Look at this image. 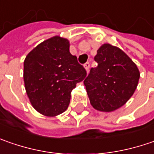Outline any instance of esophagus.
<instances>
[{
  "instance_id": "esophagus-1",
  "label": "esophagus",
  "mask_w": 154,
  "mask_h": 154,
  "mask_svg": "<svg viewBox=\"0 0 154 154\" xmlns=\"http://www.w3.org/2000/svg\"><path fill=\"white\" fill-rule=\"evenodd\" d=\"M90 62H86L85 64H84V68H85V70H87V71H89V69H90Z\"/></svg>"
}]
</instances>
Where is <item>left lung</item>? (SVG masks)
I'll return each instance as SVG.
<instances>
[{"instance_id": "1", "label": "left lung", "mask_w": 154, "mask_h": 154, "mask_svg": "<svg viewBox=\"0 0 154 154\" xmlns=\"http://www.w3.org/2000/svg\"><path fill=\"white\" fill-rule=\"evenodd\" d=\"M95 61L97 66L90 69L84 81L90 104L97 110H116L134 93L140 71L123 51L109 44L97 50Z\"/></svg>"}]
</instances>
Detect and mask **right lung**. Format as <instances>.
Instances as JSON below:
<instances>
[{
  "instance_id": "add662e5",
  "label": "right lung",
  "mask_w": 154,
  "mask_h": 154,
  "mask_svg": "<svg viewBox=\"0 0 154 154\" xmlns=\"http://www.w3.org/2000/svg\"><path fill=\"white\" fill-rule=\"evenodd\" d=\"M87 73L70 52L69 40L48 38L27 54L24 61V83L32 107L46 116L67 109L70 93Z\"/></svg>"
}]
</instances>
